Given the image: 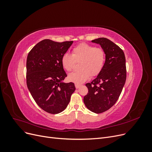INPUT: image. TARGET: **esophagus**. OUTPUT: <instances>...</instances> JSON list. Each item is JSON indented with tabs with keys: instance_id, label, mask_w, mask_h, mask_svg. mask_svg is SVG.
I'll return each mask as SVG.
<instances>
[{
	"instance_id": "obj_1",
	"label": "esophagus",
	"mask_w": 152,
	"mask_h": 152,
	"mask_svg": "<svg viewBox=\"0 0 152 152\" xmlns=\"http://www.w3.org/2000/svg\"><path fill=\"white\" fill-rule=\"evenodd\" d=\"M75 88L76 89H79V87H80V85H79V84H75Z\"/></svg>"
}]
</instances>
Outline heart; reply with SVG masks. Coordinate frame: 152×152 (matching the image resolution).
<instances>
[{
    "instance_id": "obj_1",
    "label": "heart",
    "mask_w": 152,
    "mask_h": 152,
    "mask_svg": "<svg viewBox=\"0 0 152 152\" xmlns=\"http://www.w3.org/2000/svg\"><path fill=\"white\" fill-rule=\"evenodd\" d=\"M80 61V70L73 72L68 76L69 80L77 84L83 83L90 76L95 77L99 74L105 62L104 51L93 45L81 43L73 49L72 55L64 54L61 63L65 70L71 72L74 68L75 62Z\"/></svg>"
}]
</instances>
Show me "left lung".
Returning <instances> with one entry per match:
<instances>
[{
    "label": "left lung",
    "instance_id": "1",
    "mask_svg": "<svg viewBox=\"0 0 152 152\" xmlns=\"http://www.w3.org/2000/svg\"><path fill=\"white\" fill-rule=\"evenodd\" d=\"M92 42L101 45L105 53V62L96 79L86 84L88 93L84 102L90 111L101 113L113 107L121 94L126 80V58L123 50L107 38L96 39Z\"/></svg>",
    "mask_w": 152,
    "mask_h": 152
}]
</instances>
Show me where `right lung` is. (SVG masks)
I'll use <instances>...</instances> for the list:
<instances>
[{
	"instance_id": "obj_1",
	"label": "right lung",
	"mask_w": 152,
	"mask_h": 152,
	"mask_svg": "<svg viewBox=\"0 0 152 152\" xmlns=\"http://www.w3.org/2000/svg\"><path fill=\"white\" fill-rule=\"evenodd\" d=\"M73 41L63 42L44 39L29 52L26 59V84L36 103L52 114L63 112L75 90L73 82H63L66 73L61 59Z\"/></svg>"
}]
</instances>
